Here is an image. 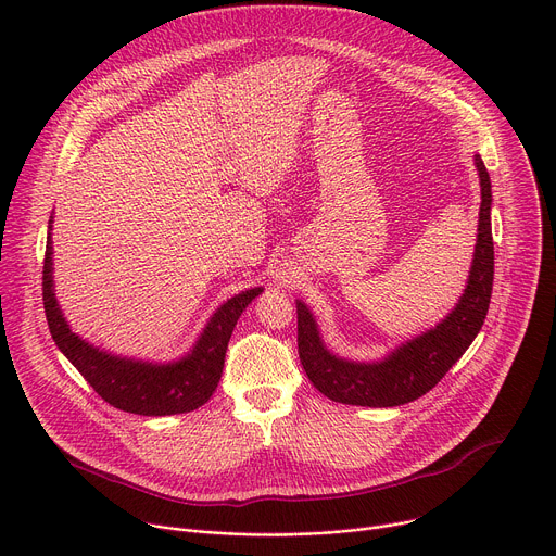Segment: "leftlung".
Segmentation results:
<instances>
[{
    "label": "left lung",
    "mask_w": 556,
    "mask_h": 556,
    "mask_svg": "<svg viewBox=\"0 0 556 556\" xmlns=\"http://www.w3.org/2000/svg\"><path fill=\"white\" fill-rule=\"evenodd\" d=\"M482 204L466 288L444 319L401 343L384 358L361 363L341 358L328 350L309 307L296 299V345L301 365L312 384L334 403L358 407H399L418 401L459 361L480 334L493 292V230H491V178L480 153H475Z\"/></svg>",
    "instance_id": "left-lung-1"
}]
</instances>
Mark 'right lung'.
Listing matches in <instances>:
<instances>
[{"mask_svg": "<svg viewBox=\"0 0 556 556\" xmlns=\"http://www.w3.org/2000/svg\"><path fill=\"white\" fill-rule=\"evenodd\" d=\"M52 217L43 260V307L50 334L63 356L112 407L138 416H174L202 407L222 378L232 328L249 303L264 292L251 288L224 301L189 354L172 363H149L110 354L72 332L59 307L52 277Z\"/></svg>", "mask_w": 556, "mask_h": 556, "instance_id": "obj_1", "label": "right lung"}]
</instances>
